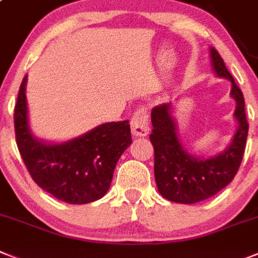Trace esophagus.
<instances>
[{"mask_svg": "<svg viewBox=\"0 0 258 258\" xmlns=\"http://www.w3.org/2000/svg\"><path fill=\"white\" fill-rule=\"evenodd\" d=\"M131 133L134 136H147L149 133L148 110L142 107L136 110L131 119Z\"/></svg>", "mask_w": 258, "mask_h": 258, "instance_id": "1", "label": "esophagus"}]
</instances>
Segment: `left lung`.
Instances as JSON below:
<instances>
[{
  "label": "left lung",
  "instance_id": "8db88e82",
  "mask_svg": "<svg viewBox=\"0 0 258 258\" xmlns=\"http://www.w3.org/2000/svg\"><path fill=\"white\" fill-rule=\"evenodd\" d=\"M211 68L216 77L231 82L229 96L235 101L233 119L236 131L228 146L216 155H192L182 143L178 123L173 115L172 102L155 106L151 112L152 134L149 139L155 149V179L164 198L177 203L201 202L224 189L239 170L248 136L243 93L214 47H210Z\"/></svg>",
  "mask_w": 258,
  "mask_h": 258
}]
</instances>
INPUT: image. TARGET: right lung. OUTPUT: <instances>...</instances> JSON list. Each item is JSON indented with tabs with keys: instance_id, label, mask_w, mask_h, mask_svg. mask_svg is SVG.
I'll return each instance as SVG.
<instances>
[{
	"instance_id": "right-lung-1",
	"label": "right lung",
	"mask_w": 258,
	"mask_h": 258,
	"mask_svg": "<svg viewBox=\"0 0 258 258\" xmlns=\"http://www.w3.org/2000/svg\"><path fill=\"white\" fill-rule=\"evenodd\" d=\"M27 76L14 110L17 146L32 179L44 191L71 205L98 201L110 189L116 162L133 143L130 124L107 122L64 142L32 134L26 97Z\"/></svg>"
}]
</instances>
